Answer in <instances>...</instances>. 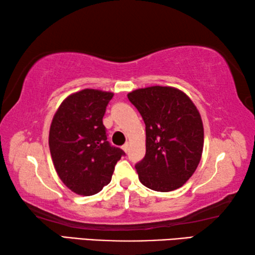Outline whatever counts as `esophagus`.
Wrapping results in <instances>:
<instances>
[{
    "label": "esophagus",
    "mask_w": 255,
    "mask_h": 255,
    "mask_svg": "<svg viewBox=\"0 0 255 255\" xmlns=\"http://www.w3.org/2000/svg\"><path fill=\"white\" fill-rule=\"evenodd\" d=\"M123 149L125 150V152H128L129 150V143H126V144H124V146H123Z\"/></svg>",
    "instance_id": "1"
}]
</instances>
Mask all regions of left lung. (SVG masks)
<instances>
[{
    "label": "left lung",
    "mask_w": 255,
    "mask_h": 255,
    "mask_svg": "<svg viewBox=\"0 0 255 255\" xmlns=\"http://www.w3.org/2000/svg\"><path fill=\"white\" fill-rule=\"evenodd\" d=\"M146 126V154L135 167L139 181L169 192L195 173L204 148V125L187 94L172 86H149L127 94Z\"/></svg>",
    "instance_id": "left-lung-1"
}]
</instances>
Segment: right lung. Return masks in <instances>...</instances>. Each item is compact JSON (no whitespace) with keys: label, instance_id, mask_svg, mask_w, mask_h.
Masks as SVG:
<instances>
[{"label":"right lung","instance_id":"obj_1","mask_svg":"<svg viewBox=\"0 0 255 255\" xmlns=\"http://www.w3.org/2000/svg\"><path fill=\"white\" fill-rule=\"evenodd\" d=\"M112 92L85 89L68 96L54 115L49 149L59 179L73 192L92 196L109 184L124 150L107 140L103 116Z\"/></svg>","mask_w":255,"mask_h":255}]
</instances>
